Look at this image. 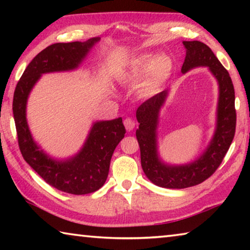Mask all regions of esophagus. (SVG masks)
<instances>
[{
	"mask_svg": "<svg viewBox=\"0 0 250 250\" xmlns=\"http://www.w3.org/2000/svg\"><path fill=\"white\" fill-rule=\"evenodd\" d=\"M124 125H125V129L128 130V131L133 130V129H134V125H135L134 121H133L132 119H131V118H126V119H125Z\"/></svg>",
	"mask_w": 250,
	"mask_h": 250,
	"instance_id": "esophagus-1",
	"label": "esophagus"
}]
</instances>
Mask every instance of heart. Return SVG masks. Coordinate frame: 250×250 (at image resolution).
Here are the masks:
<instances>
[{"instance_id": "obj_1", "label": "heart", "mask_w": 250, "mask_h": 250, "mask_svg": "<svg viewBox=\"0 0 250 250\" xmlns=\"http://www.w3.org/2000/svg\"><path fill=\"white\" fill-rule=\"evenodd\" d=\"M174 70V62L167 55L155 56L141 54L130 59L122 74V78L131 83H142V90L147 94L158 91L171 77Z\"/></svg>"}]
</instances>
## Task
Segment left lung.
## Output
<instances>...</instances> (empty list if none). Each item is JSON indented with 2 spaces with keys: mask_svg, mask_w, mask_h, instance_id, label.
<instances>
[{
  "mask_svg": "<svg viewBox=\"0 0 250 250\" xmlns=\"http://www.w3.org/2000/svg\"><path fill=\"white\" fill-rule=\"evenodd\" d=\"M186 49L182 74L196 67H207L218 83L216 125L208 146L192 162L170 164L161 159L158 128L161 109L168 90H163L145 101L137 110V135L141 153V166L152 183L164 188H186L204 182L217 170L235 135V90L230 76L208 46L198 41L183 42Z\"/></svg>",
  "mask_w": 250,
  "mask_h": 250,
  "instance_id": "1",
  "label": "left lung"
}]
</instances>
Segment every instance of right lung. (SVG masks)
Masks as SVG:
<instances>
[{
  "instance_id": "right-lung-1",
  "label": "right lung",
  "mask_w": 250,
  "mask_h": 250,
  "mask_svg": "<svg viewBox=\"0 0 250 250\" xmlns=\"http://www.w3.org/2000/svg\"><path fill=\"white\" fill-rule=\"evenodd\" d=\"M99 41L100 37H92L86 42L48 46L29 62L14 91L13 115L24 160L46 183L75 195L96 192L104 184L113 151L125 133L122 118L95 121L77 153L56 159L34 140L26 118L27 100L42 75L77 69Z\"/></svg>"
}]
</instances>
